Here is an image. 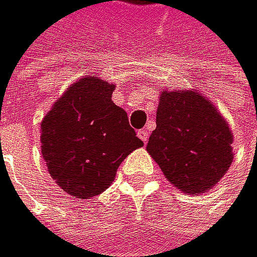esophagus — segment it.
Masks as SVG:
<instances>
[{
  "label": "esophagus",
  "mask_w": 257,
  "mask_h": 257,
  "mask_svg": "<svg viewBox=\"0 0 257 257\" xmlns=\"http://www.w3.org/2000/svg\"><path fill=\"white\" fill-rule=\"evenodd\" d=\"M137 136H139V139H141L144 144H147V141H148V131L141 130V131H137Z\"/></svg>",
  "instance_id": "1"
}]
</instances>
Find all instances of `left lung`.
I'll return each instance as SVG.
<instances>
[{"label": "left lung", "instance_id": "1", "mask_svg": "<svg viewBox=\"0 0 257 257\" xmlns=\"http://www.w3.org/2000/svg\"><path fill=\"white\" fill-rule=\"evenodd\" d=\"M232 142L227 121L199 91L161 93L147 152L180 191L205 193L221 180L234 160Z\"/></svg>", "mask_w": 257, "mask_h": 257}]
</instances>
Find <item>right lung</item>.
<instances>
[{"label":"right lung","instance_id":"obj_1","mask_svg":"<svg viewBox=\"0 0 257 257\" xmlns=\"http://www.w3.org/2000/svg\"><path fill=\"white\" fill-rule=\"evenodd\" d=\"M113 88L97 77H82L41 123L42 158L69 196L90 199L105 191L124 158L144 145L126 112L113 104Z\"/></svg>","mask_w":257,"mask_h":257}]
</instances>
